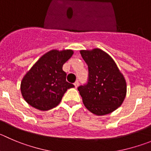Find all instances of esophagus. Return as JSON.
<instances>
[{
  "label": "esophagus",
  "mask_w": 151,
  "mask_h": 151,
  "mask_svg": "<svg viewBox=\"0 0 151 151\" xmlns=\"http://www.w3.org/2000/svg\"><path fill=\"white\" fill-rule=\"evenodd\" d=\"M79 84H80V83H79L78 80H77V81L74 83V86H75V88H77V87H78Z\"/></svg>",
  "instance_id": "esophagus-1"
}]
</instances>
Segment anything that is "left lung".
<instances>
[{
    "label": "left lung",
    "instance_id": "1",
    "mask_svg": "<svg viewBox=\"0 0 151 151\" xmlns=\"http://www.w3.org/2000/svg\"><path fill=\"white\" fill-rule=\"evenodd\" d=\"M88 65L87 82L77 88L86 107L104 115L119 107L127 93L125 80L110 56L100 49L80 50Z\"/></svg>",
    "mask_w": 151,
    "mask_h": 151
}]
</instances>
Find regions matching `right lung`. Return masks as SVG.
I'll use <instances>...</instances> for the list:
<instances>
[{
  "label": "right lung",
  "mask_w": 151,
  "mask_h": 151,
  "mask_svg": "<svg viewBox=\"0 0 151 151\" xmlns=\"http://www.w3.org/2000/svg\"><path fill=\"white\" fill-rule=\"evenodd\" d=\"M73 55L71 50H50L41 57L24 77L21 84L27 103L39 110L56 107L68 88L74 86L66 81L63 65Z\"/></svg>",
  "instance_id": "right-lung-1"
}]
</instances>
